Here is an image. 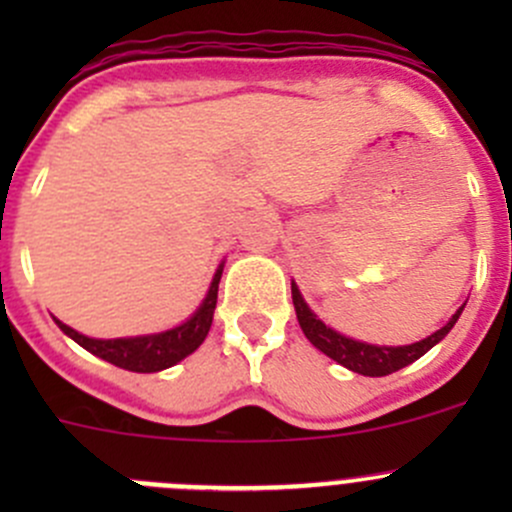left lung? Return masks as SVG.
<instances>
[{
	"label": "left lung",
	"instance_id": "obj_1",
	"mask_svg": "<svg viewBox=\"0 0 512 512\" xmlns=\"http://www.w3.org/2000/svg\"><path fill=\"white\" fill-rule=\"evenodd\" d=\"M292 302H294V312H297L299 327H302L304 337L329 356L337 364L347 366V369L356 371L361 376H386L394 374V371L404 369V366L414 364L416 359H421L423 354L428 352L431 347H436L443 337L453 329V324L458 322L461 317L463 307L448 319L446 327H441L438 332H433L431 337L421 339V342L409 344V347H374V344H364V342H354V339L344 337V334L334 332L329 329L327 324L319 322L317 314L307 307V302L299 294L297 285L292 282Z\"/></svg>",
	"mask_w": 512,
	"mask_h": 512
}]
</instances>
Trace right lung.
Returning <instances> with one entry per match:
<instances>
[{"label": "right lung", "mask_w": 512, "mask_h": 512, "mask_svg": "<svg viewBox=\"0 0 512 512\" xmlns=\"http://www.w3.org/2000/svg\"><path fill=\"white\" fill-rule=\"evenodd\" d=\"M220 275H223V265L215 272L213 285L208 289V297L203 299L198 312L180 327L168 329L160 334H148V337H131V339H91L79 334L76 329L66 327L64 322L56 319L59 329L69 334L76 344L86 349V352L101 356L103 361L113 366H121L126 371H138V374H153V371H163L168 366L178 364L188 354H193L200 344L205 342L213 324L215 304H218V285Z\"/></svg>", "instance_id": "add662e5"}]
</instances>
